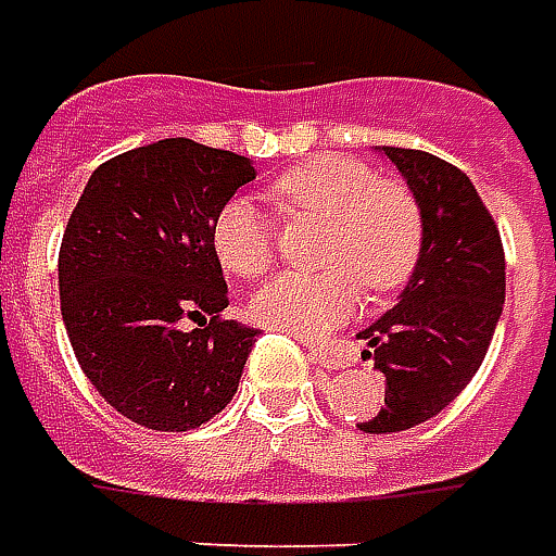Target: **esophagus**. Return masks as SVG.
Returning <instances> with one entry per match:
<instances>
[{
	"label": "esophagus",
	"mask_w": 556,
	"mask_h": 556,
	"mask_svg": "<svg viewBox=\"0 0 556 556\" xmlns=\"http://www.w3.org/2000/svg\"><path fill=\"white\" fill-rule=\"evenodd\" d=\"M311 359H316V363L326 366V369H341V366H344V359H341L336 351H329V348H311Z\"/></svg>",
	"instance_id": "esophagus-1"
}]
</instances>
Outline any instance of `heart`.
Masks as SVG:
<instances>
[{
	"mask_svg": "<svg viewBox=\"0 0 556 556\" xmlns=\"http://www.w3.org/2000/svg\"><path fill=\"white\" fill-rule=\"evenodd\" d=\"M270 200L286 218L326 220L314 274H279L252 298V316L295 336H323L354 314L359 292L403 289L425 255V212L409 187L381 181L372 165L323 153L292 165L270 184ZM220 267L258 279L277 258L274 227L249 200H227L212 224Z\"/></svg>",
	"mask_w": 556,
	"mask_h": 556,
	"instance_id": "1",
	"label": "heart"
}]
</instances>
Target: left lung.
Wrapping results in <instances>:
<instances>
[{
    "mask_svg": "<svg viewBox=\"0 0 556 556\" xmlns=\"http://www.w3.org/2000/svg\"><path fill=\"white\" fill-rule=\"evenodd\" d=\"M425 212V255L400 301L359 338L384 375V406L359 431H409L468 388L505 304V249L470 178L446 160L381 147Z\"/></svg>",
    "mask_w": 556,
    "mask_h": 556,
    "instance_id": "left-lung-1",
    "label": "left lung"
}]
</instances>
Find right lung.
Returning a JSON list of instances; mask_svg holds the SVG:
<instances>
[{
  "label": "right lung",
  "instance_id": "obj_1",
  "mask_svg": "<svg viewBox=\"0 0 556 556\" xmlns=\"http://www.w3.org/2000/svg\"><path fill=\"white\" fill-rule=\"evenodd\" d=\"M252 178L245 156L165 138L98 165L70 215L58 286L73 354L141 428H200L240 388L258 329L220 316L212 224ZM181 318L201 329L184 333Z\"/></svg>",
  "mask_w": 556,
  "mask_h": 556
}]
</instances>
